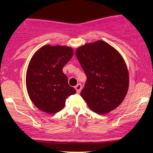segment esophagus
Returning a JSON list of instances; mask_svg holds the SVG:
<instances>
[{
    "label": "esophagus",
    "instance_id": "34e87169",
    "mask_svg": "<svg viewBox=\"0 0 153 153\" xmlns=\"http://www.w3.org/2000/svg\"><path fill=\"white\" fill-rule=\"evenodd\" d=\"M75 90H76L77 93H80V91H81V89H82V85L80 83H78V85H75Z\"/></svg>",
    "mask_w": 153,
    "mask_h": 153
}]
</instances>
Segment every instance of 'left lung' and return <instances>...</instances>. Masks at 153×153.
<instances>
[{
	"instance_id": "1",
	"label": "left lung",
	"mask_w": 153,
	"mask_h": 153,
	"mask_svg": "<svg viewBox=\"0 0 153 153\" xmlns=\"http://www.w3.org/2000/svg\"><path fill=\"white\" fill-rule=\"evenodd\" d=\"M75 54L87 76L80 96L91 110L105 114L122 103L129 88V72L121 54L98 40L77 48Z\"/></svg>"
}]
</instances>
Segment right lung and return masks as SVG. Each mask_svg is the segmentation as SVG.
<instances>
[{
  "label": "right lung",
  "instance_id": "add662e5",
  "mask_svg": "<svg viewBox=\"0 0 153 153\" xmlns=\"http://www.w3.org/2000/svg\"><path fill=\"white\" fill-rule=\"evenodd\" d=\"M73 53L72 47L47 45L31 57L26 75V89L31 101L39 110L57 113L64 108L67 98L76 93L62 72Z\"/></svg>",
  "mask_w": 153,
  "mask_h": 153
}]
</instances>
